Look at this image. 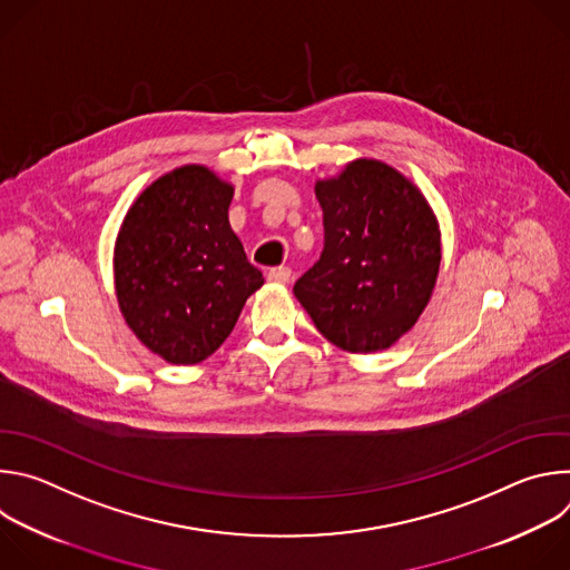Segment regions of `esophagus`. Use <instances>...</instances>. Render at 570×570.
I'll list each match as a JSON object with an SVG mask.
<instances>
[{
    "mask_svg": "<svg viewBox=\"0 0 570 570\" xmlns=\"http://www.w3.org/2000/svg\"><path fill=\"white\" fill-rule=\"evenodd\" d=\"M266 277H268V282H273V284H288V282H291V268H286V266L271 268V271L266 273Z\"/></svg>",
    "mask_w": 570,
    "mask_h": 570,
    "instance_id": "esophagus-1",
    "label": "esophagus"
}]
</instances>
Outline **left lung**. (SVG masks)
Masks as SVG:
<instances>
[{"label": "left lung", "mask_w": 570, "mask_h": 570, "mask_svg": "<svg viewBox=\"0 0 570 570\" xmlns=\"http://www.w3.org/2000/svg\"><path fill=\"white\" fill-rule=\"evenodd\" d=\"M315 196L324 250L293 293L336 347L387 350L431 302L442 262L438 216L413 180L372 157L315 180Z\"/></svg>", "instance_id": "1"}]
</instances>
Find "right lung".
I'll use <instances>...</instances> for the list:
<instances>
[{"label": "right lung", "mask_w": 570, "mask_h": 570, "mask_svg": "<svg viewBox=\"0 0 570 570\" xmlns=\"http://www.w3.org/2000/svg\"><path fill=\"white\" fill-rule=\"evenodd\" d=\"M234 185L205 165L153 180L115 240V293L137 341L174 365L212 356L264 277L232 232Z\"/></svg>", "instance_id": "right-lung-1"}]
</instances>
